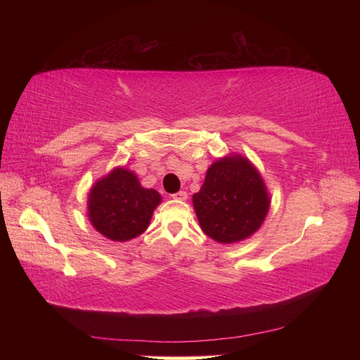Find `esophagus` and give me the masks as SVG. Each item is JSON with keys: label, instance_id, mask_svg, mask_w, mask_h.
Here are the masks:
<instances>
[{"label": "esophagus", "instance_id": "obj_1", "mask_svg": "<svg viewBox=\"0 0 360 360\" xmlns=\"http://www.w3.org/2000/svg\"><path fill=\"white\" fill-rule=\"evenodd\" d=\"M173 200H178V201H186L187 200V192H184V190H181V192L172 195Z\"/></svg>", "mask_w": 360, "mask_h": 360}]
</instances>
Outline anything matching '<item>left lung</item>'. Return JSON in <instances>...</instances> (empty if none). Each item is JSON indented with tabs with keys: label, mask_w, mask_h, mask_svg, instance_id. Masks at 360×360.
<instances>
[{
	"label": "left lung",
	"mask_w": 360,
	"mask_h": 360,
	"mask_svg": "<svg viewBox=\"0 0 360 360\" xmlns=\"http://www.w3.org/2000/svg\"><path fill=\"white\" fill-rule=\"evenodd\" d=\"M269 193L262 174L241 155L215 160L193 207L202 232L221 244H232L255 233L269 212Z\"/></svg>",
	"instance_id": "left-lung-1"
}]
</instances>
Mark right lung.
Here are the masks:
<instances>
[{
	"mask_svg": "<svg viewBox=\"0 0 360 360\" xmlns=\"http://www.w3.org/2000/svg\"><path fill=\"white\" fill-rule=\"evenodd\" d=\"M160 200L156 190L141 186L133 172L117 167L91 188L88 218L108 240L128 241L147 231Z\"/></svg>",
	"mask_w": 360,
	"mask_h": 360,
	"instance_id": "obj_1",
	"label": "right lung"
}]
</instances>
